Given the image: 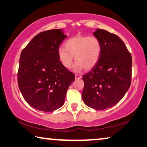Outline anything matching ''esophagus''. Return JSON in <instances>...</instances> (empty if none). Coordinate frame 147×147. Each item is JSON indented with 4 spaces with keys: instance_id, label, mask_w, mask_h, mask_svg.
I'll list each match as a JSON object with an SVG mask.
<instances>
[{
    "instance_id": "1",
    "label": "esophagus",
    "mask_w": 147,
    "mask_h": 147,
    "mask_svg": "<svg viewBox=\"0 0 147 147\" xmlns=\"http://www.w3.org/2000/svg\"><path fill=\"white\" fill-rule=\"evenodd\" d=\"M81 78H82V75H78V74H76V75H75V79H79Z\"/></svg>"
}]
</instances>
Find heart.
I'll list each match as a JSON object with an SVG mask.
<instances>
[{"label": "heart", "mask_w": 147, "mask_h": 147, "mask_svg": "<svg viewBox=\"0 0 147 147\" xmlns=\"http://www.w3.org/2000/svg\"><path fill=\"white\" fill-rule=\"evenodd\" d=\"M65 48L58 49V57L64 68H71L74 57L77 61L75 66L76 71L84 68L90 69L98 61L102 51V43L95 36L77 35L65 42Z\"/></svg>", "instance_id": "obj_1"}]
</instances>
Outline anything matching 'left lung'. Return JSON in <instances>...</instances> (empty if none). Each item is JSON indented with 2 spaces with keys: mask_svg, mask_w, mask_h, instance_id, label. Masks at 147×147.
Here are the masks:
<instances>
[{
  "mask_svg": "<svg viewBox=\"0 0 147 147\" xmlns=\"http://www.w3.org/2000/svg\"><path fill=\"white\" fill-rule=\"evenodd\" d=\"M99 59L90 72L82 76V99L88 106L104 110L115 105L129 90L132 76V57L123 41L115 34L97 29Z\"/></svg>",
  "mask_w": 147,
  "mask_h": 147,
  "instance_id": "obj_1",
  "label": "left lung"
}]
</instances>
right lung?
Returning a JSON list of instances; mask_svg holds the SVG:
<instances>
[{
  "instance_id": "right-lung-1",
  "label": "right lung",
  "mask_w": 147,
  "mask_h": 147,
  "mask_svg": "<svg viewBox=\"0 0 147 147\" xmlns=\"http://www.w3.org/2000/svg\"><path fill=\"white\" fill-rule=\"evenodd\" d=\"M67 36L58 29L36 35L22 50L18 85L23 98L32 107L52 112L63 105L75 75L64 68L58 49Z\"/></svg>"
}]
</instances>
